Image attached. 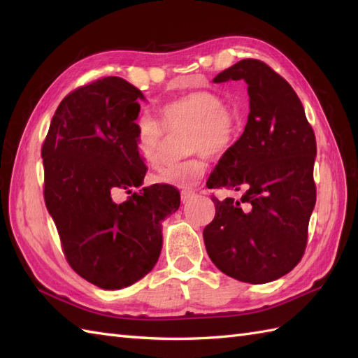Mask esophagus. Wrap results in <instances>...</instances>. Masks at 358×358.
I'll list each match as a JSON object with an SVG mask.
<instances>
[{"label":"esophagus","mask_w":358,"mask_h":358,"mask_svg":"<svg viewBox=\"0 0 358 358\" xmlns=\"http://www.w3.org/2000/svg\"><path fill=\"white\" fill-rule=\"evenodd\" d=\"M194 195H195V194H194L192 191H181V201H183V203H187L189 200L192 199Z\"/></svg>","instance_id":"1"}]
</instances>
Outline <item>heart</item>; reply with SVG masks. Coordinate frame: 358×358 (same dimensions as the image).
Listing matches in <instances>:
<instances>
[{
	"instance_id": "b5f03b06",
	"label": "heart",
	"mask_w": 358,
	"mask_h": 358,
	"mask_svg": "<svg viewBox=\"0 0 358 358\" xmlns=\"http://www.w3.org/2000/svg\"><path fill=\"white\" fill-rule=\"evenodd\" d=\"M162 123L150 115H141L135 123V143L140 155L150 166L162 163L164 129H187L185 150L187 154L203 152L208 157L223 155L232 148L238 136L240 121L227 109L223 96L212 90H194L177 100L166 103L162 110ZM204 164L200 157H191L180 163L167 164L155 175L158 183L177 187L194 186Z\"/></svg>"
}]
</instances>
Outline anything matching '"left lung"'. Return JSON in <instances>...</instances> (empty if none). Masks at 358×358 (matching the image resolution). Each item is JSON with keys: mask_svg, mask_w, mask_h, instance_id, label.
Returning a JSON list of instances; mask_svg holds the SVG:
<instances>
[{"mask_svg": "<svg viewBox=\"0 0 358 358\" xmlns=\"http://www.w3.org/2000/svg\"><path fill=\"white\" fill-rule=\"evenodd\" d=\"M229 80L248 83V124L208 186L240 191L241 196L212 195L215 217L203 238L223 273L262 285L286 275L305 254L317 200L315 134L291 85L266 63L241 59L214 78Z\"/></svg>", "mask_w": 358, "mask_h": 358, "instance_id": "1", "label": "left lung"}]
</instances>
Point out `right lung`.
I'll list each match as a JSON object with an SVG mask.
<instances>
[{
    "label": "right lung",
    "mask_w": 358,
    "mask_h": 358,
    "mask_svg": "<svg viewBox=\"0 0 358 358\" xmlns=\"http://www.w3.org/2000/svg\"><path fill=\"white\" fill-rule=\"evenodd\" d=\"M141 90L98 78L63 98L41 148L44 201L80 277L101 289L134 285L162 252V220L180 208L171 185L140 192L148 167L135 143ZM120 192L131 193L123 203Z\"/></svg>",
    "instance_id": "add662e5"
}]
</instances>
